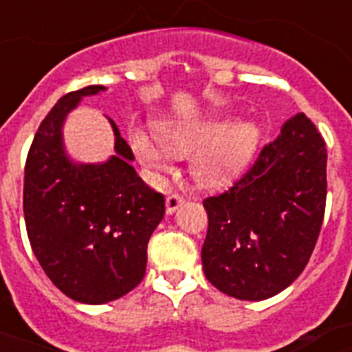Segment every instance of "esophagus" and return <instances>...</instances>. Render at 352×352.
I'll use <instances>...</instances> for the list:
<instances>
[{
  "instance_id": "obj_1",
  "label": "esophagus",
  "mask_w": 352,
  "mask_h": 352,
  "mask_svg": "<svg viewBox=\"0 0 352 352\" xmlns=\"http://www.w3.org/2000/svg\"><path fill=\"white\" fill-rule=\"evenodd\" d=\"M182 203H184V197H182L181 193H170V195L166 197V212H168V214H173Z\"/></svg>"
}]
</instances>
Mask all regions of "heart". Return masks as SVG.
<instances>
[{"label":"heart","instance_id":"heart-1","mask_svg":"<svg viewBox=\"0 0 352 352\" xmlns=\"http://www.w3.org/2000/svg\"><path fill=\"white\" fill-rule=\"evenodd\" d=\"M160 144L142 129L131 133V146L138 160L151 170L166 171L171 166V153L188 155L193 173L206 184H226L245 171L256 153L259 129L254 122L226 120L206 124H162Z\"/></svg>","mask_w":352,"mask_h":352}]
</instances>
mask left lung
Returning a JSON list of instances; mask_svg holds the SVG:
<instances>
[{"mask_svg":"<svg viewBox=\"0 0 352 352\" xmlns=\"http://www.w3.org/2000/svg\"><path fill=\"white\" fill-rule=\"evenodd\" d=\"M327 199V148L307 115L290 118L245 175L203 201L204 276L237 300H267L294 281L316 246Z\"/></svg>","mask_w":352,"mask_h":352,"instance_id":"obj_1","label":"left lung"}]
</instances>
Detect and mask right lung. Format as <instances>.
<instances>
[{
    "label": "right lung",
    "instance_id": "right-lung-1",
    "mask_svg": "<svg viewBox=\"0 0 352 352\" xmlns=\"http://www.w3.org/2000/svg\"><path fill=\"white\" fill-rule=\"evenodd\" d=\"M87 85L62 96L41 120L25 162L27 235L43 272L63 294L100 305L133 290L146 274L148 241L164 217V195L129 164L133 151L115 131V151L104 164H73L65 157L62 124Z\"/></svg>",
    "mask_w": 352,
    "mask_h": 352
}]
</instances>
